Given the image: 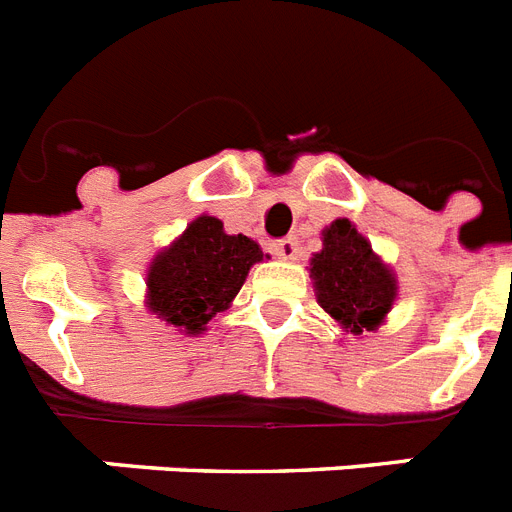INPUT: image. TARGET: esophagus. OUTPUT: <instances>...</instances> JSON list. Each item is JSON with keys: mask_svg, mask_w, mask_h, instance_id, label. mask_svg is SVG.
I'll return each instance as SVG.
<instances>
[{"mask_svg": "<svg viewBox=\"0 0 512 512\" xmlns=\"http://www.w3.org/2000/svg\"><path fill=\"white\" fill-rule=\"evenodd\" d=\"M273 252H276L281 260H294L299 252V244L294 236H286V239H278L276 244H273Z\"/></svg>", "mask_w": 512, "mask_h": 512, "instance_id": "34e87169", "label": "esophagus"}]
</instances>
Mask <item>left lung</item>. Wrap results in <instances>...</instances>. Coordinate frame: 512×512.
Here are the masks:
<instances>
[{"label": "left lung", "mask_w": 512, "mask_h": 512, "mask_svg": "<svg viewBox=\"0 0 512 512\" xmlns=\"http://www.w3.org/2000/svg\"><path fill=\"white\" fill-rule=\"evenodd\" d=\"M315 297L344 331H376L397 299V278L347 218L323 228V249L310 260Z\"/></svg>", "instance_id": "1"}]
</instances>
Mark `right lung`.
<instances>
[{
	"label": "right lung",
	"instance_id": "1",
	"mask_svg": "<svg viewBox=\"0 0 512 512\" xmlns=\"http://www.w3.org/2000/svg\"><path fill=\"white\" fill-rule=\"evenodd\" d=\"M260 260V244L226 234L213 215H199L149 265V313L189 336L202 334L234 302L249 268Z\"/></svg>",
	"mask_w": 512,
	"mask_h": 512
}]
</instances>
